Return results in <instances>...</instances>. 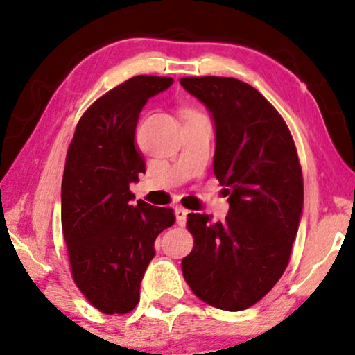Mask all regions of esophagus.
Listing matches in <instances>:
<instances>
[{
  "label": "esophagus",
  "mask_w": 355,
  "mask_h": 355,
  "mask_svg": "<svg viewBox=\"0 0 355 355\" xmlns=\"http://www.w3.org/2000/svg\"><path fill=\"white\" fill-rule=\"evenodd\" d=\"M187 215H189V210H185L183 207L175 208V218H177V223L180 226L187 223Z\"/></svg>",
  "instance_id": "obj_1"
}]
</instances>
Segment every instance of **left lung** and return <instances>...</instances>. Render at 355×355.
I'll return each mask as SVG.
<instances>
[{"mask_svg": "<svg viewBox=\"0 0 355 355\" xmlns=\"http://www.w3.org/2000/svg\"><path fill=\"white\" fill-rule=\"evenodd\" d=\"M215 123L213 173L228 187L225 221L190 213L193 250L182 270L200 300L243 311L271 291L289 263L304 203L301 165L288 125L264 97L234 78H183Z\"/></svg>", "mask_w": 355, "mask_h": 355, "instance_id": "obj_1", "label": "left lung"}]
</instances>
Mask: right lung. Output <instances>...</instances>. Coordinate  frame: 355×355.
Listing matches in <instances>:
<instances>
[{"mask_svg": "<svg viewBox=\"0 0 355 355\" xmlns=\"http://www.w3.org/2000/svg\"><path fill=\"white\" fill-rule=\"evenodd\" d=\"M172 84V78L135 76L114 87L85 110L67 150L61 223L72 277L105 314L137 306L155 238L175 223L172 208L134 203L129 190L145 173L135 142L139 115Z\"/></svg>", "mask_w": 355, "mask_h": 355, "instance_id": "obj_1", "label": "right lung"}]
</instances>
